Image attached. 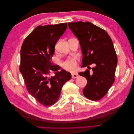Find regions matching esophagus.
<instances>
[{
  "label": "esophagus",
  "mask_w": 134,
  "mask_h": 134,
  "mask_svg": "<svg viewBox=\"0 0 134 134\" xmlns=\"http://www.w3.org/2000/svg\"><path fill=\"white\" fill-rule=\"evenodd\" d=\"M78 76H79V75H78V74L74 73V74H72V78H74V79L78 78Z\"/></svg>",
  "instance_id": "34e87169"
}]
</instances>
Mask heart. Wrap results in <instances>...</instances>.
<instances>
[{"label": "heart", "mask_w": 134, "mask_h": 134, "mask_svg": "<svg viewBox=\"0 0 134 134\" xmlns=\"http://www.w3.org/2000/svg\"><path fill=\"white\" fill-rule=\"evenodd\" d=\"M63 68L69 71H74L77 66V62L74 58H69L63 64Z\"/></svg>", "instance_id": "obj_1"}]
</instances>
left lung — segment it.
Wrapping results in <instances>:
<instances>
[{"instance_id":"left-lung-1","label":"left lung","mask_w":134,"mask_h":134,"mask_svg":"<svg viewBox=\"0 0 134 134\" xmlns=\"http://www.w3.org/2000/svg\"><path fill=\"white\" fill-rule=\"evenodd\" d=\"M68 26L79 41L83 54L82 67L95 65L91 72L87 69L79 73L87 80L83 94L90 100H99L115 81L117 58L112 40L106 31L90 22H70Z\"/></svg>"}]
</instances>
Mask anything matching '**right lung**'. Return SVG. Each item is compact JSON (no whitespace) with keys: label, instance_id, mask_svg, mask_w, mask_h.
I'll return each instance as SVG.
<instances>
[{"label":"right lung","instance_id":"1","mask_svg":"<svg viewBox=\"0 0 134 134\" xmlns=\"http://www.w3.org/2000/svg\"><path fill=\"white\" fill-rule=\"evenodd\" d=\"M67 23L38 26L25 39L21 49L19 71L26 88L36 100L44 106L59 99L64 84L71 75L52 64L55 46L67 28ZM51 72L54 76H50Z\"/></svg>","mask_w":134,"mask_h":134}]
</instances>
